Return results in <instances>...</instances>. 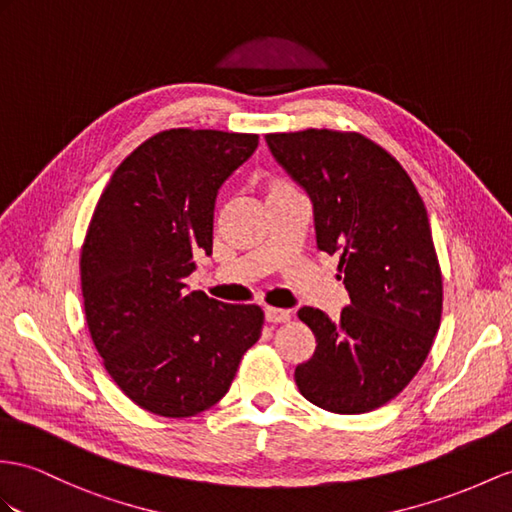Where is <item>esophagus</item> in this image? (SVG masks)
Wrapping results in <instances>:
<instances>
[{
  "label": "esophagus",
  "mask_w": 512,
  "mask_h": 512,
  "mask_svg": "<svg viewBox=\"0 0 512 512\" xmlns=\"http://www.w3.org/2000/svg\"><path fill=\"white\" fill-rule=\"evenodd\" d=\"M265 317H267L269 323H286V321L291 319V310L267 306V308H265Z\"/></svg>",
  "instance_id": "obj_1"
}]
</instances>
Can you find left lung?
<instances>
[{
	"instance_id": "1",
	"label": "left lung",
	"mask_w": 512,
	"mask_h": 512,
	"mask_svg": "<svg viewBox=\"0 0 512 512\" xmlns=\"http://www.w3.org/2000/svg\"><path fill=\"white\" fill-rule=\"evenodd\" d=\"M278 165L313 202L317 249L339 254L350 306L297 317L317 347L297 389L339 415L369 413L415 378L441 326L443 280L423 199L386 149L356 132L267 134Z\"/></svg>"
}]
</instances>
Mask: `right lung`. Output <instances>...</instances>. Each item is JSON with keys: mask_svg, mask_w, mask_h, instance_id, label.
Segmentation results:
<instances>
[{"mask_svg": "<svg viewBox=\"0 0 512 512\" xmlns=\"http://www.w3.org/2000/svg\"><path fill=\"white\" fill-rule=\"evenodd\" d=\"M256 134L165 130L121 162L95 206L80 276L91 339L110 378L160 417H193L228 393L263 310L191 291L193 254H213L221 184Z\"/></svg>", "mask_w": 512, "mask_h": 512, "instance_id": "add662e5", "label": "right lung"}]
</instances>
